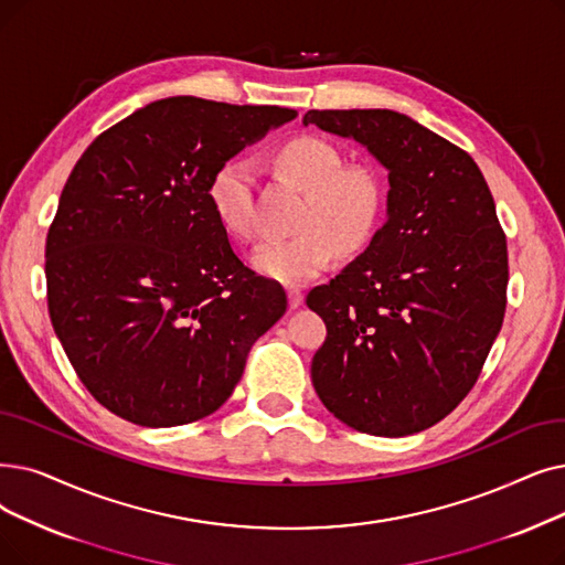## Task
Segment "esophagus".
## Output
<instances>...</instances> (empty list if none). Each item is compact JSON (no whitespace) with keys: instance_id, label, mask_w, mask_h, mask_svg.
Wrapping results in <instances>:
<instances>
[{"instance_id":"1","label":"esophagus","mask_w":565,"mask_h":565,"mask_svg":"<svg viewBox=\"0 0 565 565\" xmlns=\"http://www.w3.org/2000/svg\"><path fill=\"white\" fill-rule=\"evenodd\" d=\"M305 300V292L300 288H288V305L290 309H298Z\"/></svg>"}]
</instances>
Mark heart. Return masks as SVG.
I'll list each match as a JSON object with an SVG mask.
<instances>
[{
	"label": "heart",
	"instance_id": "1",
	"mask_svg": "<svg viewBox=\"0 0 565 565\" xmlns=\"http://www.w3.org/2000/svg\"><path fill=\"white\" fill-rule=\"evenodd\" d=\"M275 161L284 175L305 189L298 214L302 228L260 242L252 263L265 277L305 284L323 273L339 247L353 254L372 239L385 210V182L372 166H341L337 147L313 136L284 142ZM210 201L218 222L233 235L254 239L260 233L254 166L247 159L235 157L216 170Z\"/></svg>",
	"mask_w": 565,
	"mask_h": 565
}]
</instances>
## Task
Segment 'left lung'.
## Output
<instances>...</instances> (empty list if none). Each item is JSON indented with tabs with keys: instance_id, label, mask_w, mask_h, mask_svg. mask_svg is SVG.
<instances>
[{
	"instance_id": "obj_1",
	"label": "left lung",
	"mask_w": 565,
	"mask_h": 565,
	"mask_svg": "<svg viewBox=\"0 0 565 565\" xmlns=\"http://www.w3.org/2000/svg\"><path fill=\"white\" fill-rule=\"evenodd\" d=\"M387 168L385 224L307 307L328 337L311 360L326 408L362 434L406 436L452 413L501 330L508 247L492 191L461 147L395 110H309Z\"/></svg>"
}]
</instances>
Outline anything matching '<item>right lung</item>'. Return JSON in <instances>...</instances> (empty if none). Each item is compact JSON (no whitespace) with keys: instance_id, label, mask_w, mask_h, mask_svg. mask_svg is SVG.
Returning <instances> with one entry per match:
<instances>
[{"instance_id":"right-lung-1","label":"right lung","mask_w":565,"mask_h":565,"mask_svg":"<svg viewBox=\"0 0 565 565\" xmlns=\"http://www.w3.org/2000/svg\"><path fill=\"white\" fill-rule=\"evenodd\" d=\"M298 113L170 96L83 152L45 239L47 311L89 395L140 427L205 418L286 311L231 247L214 173Z\"/></svg>"}]
</instances>
